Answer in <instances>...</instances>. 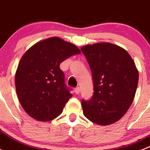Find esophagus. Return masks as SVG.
Returning a JSON list of instances; mask_svg holds the SVG:
<instances>
[{
	"label": "esophagus",
	"mask_w": 150,
	"mask_h": 150,
	"mask_svg": "<svg viewBox=\"0 0 150 150\" xmlns=\"http://www.w3.org/2000/svg\"><path fill=\"white\" fill-rule=\"evenodd\" d=\"M80 92H81V90L79 87H76V88L75 89V93L77 94V95H78V94L80 93Z\"/></svg>",
	"instance_id": "1"
}]
</instances>
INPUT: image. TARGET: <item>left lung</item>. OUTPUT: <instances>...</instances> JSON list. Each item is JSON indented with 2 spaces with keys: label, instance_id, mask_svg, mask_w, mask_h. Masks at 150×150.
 Listing matches in <instances>:
<instances>
[{
  "label": "left lung",
  "instance_id": "8db88e82",
  "mask_svg": "<svg viewBox=\"0 0 150 150\" xmlns=\"http://www.w3.org/2000/svg\"><path fill=\"white\" fill-rule=\"evenodd\" d=\"M90 67L93 96L82 100L83 115L99 125L120 120L127 112L135 96L138 70L124 48L110 42L81 47Z\"/></svg>",
  "mask_w": 150,
  "mask_h": 150
}]
</instances>
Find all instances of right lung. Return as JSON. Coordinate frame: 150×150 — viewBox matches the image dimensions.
<instances>
[{"mask_svg":"<svg viewBox=\"0 0 150 150\" xmlns=\"http://www.w3.org/2000/svg\"><path fill=\"white\" fill-rule=\"evenodd\" d=\"M80 53L76 45L55 36L36 42L24 54L15 83L18 100L28 115L42 122L60 115L72 95L64 83L60 64Z\"/></svg>","mask_w":150,"mask_h":150,"instance_id":"1","label":"right lung"}]
</instances>
